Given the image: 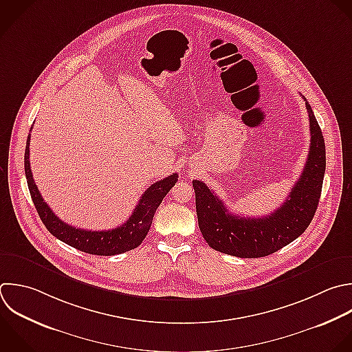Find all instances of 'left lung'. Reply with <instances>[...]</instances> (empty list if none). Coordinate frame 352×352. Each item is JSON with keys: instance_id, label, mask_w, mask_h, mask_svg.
<instances>
[{"instance_id": "8db88e82", "label": "left lung", "mask_w": 352, "mask_h": 352, "mask_svg": "<svg viewBox=\"0 0 352 352\" xmlns=\"http://www.w3.org/2000/svg\"><path fill=\"white\" fill-rule=\"evenodd\" d=\"M305 107L311 133L307 162L286 201L271 214L257 219L235 216L205 183L192 180L198 226L212 249L243 258L264 257L289 245L309 226L320 198L326 151L322 131L307 100Z\"/></svg>"}]
</instances>
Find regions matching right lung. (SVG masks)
<instances>
[{"label":"right lung","mask_w":352,"mask_h":352,"mask_svg":"<svg viewBox=\"0 0 352 352\" xmlns=\"http://www.w3.org/2000/svg\"><path fill=\"white\" fill-rule=\"evenodd\" d=\"M25 172L32 199L47 230L65 243L81 252L98 256L121 254L124 252L138 248L143 242L151 227L157 208L160 206L165 195L170 191V188L176 184L179 177L177 173H173L151 184L140 197V201L136 205L131 217L122 226L106 231H91L76 228L62 221L41 197L30 169V135L26 143Z\"/></svg>","instance_id":"add662e5"}]
</instances>
